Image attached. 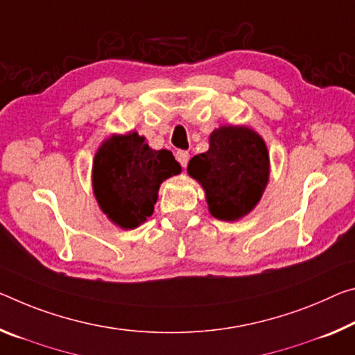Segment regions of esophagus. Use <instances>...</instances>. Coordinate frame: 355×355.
I'll use <instances>...</instances> for the list:
<instances>
[{"label": "esophagus", "instance_id": "1", "mask_svg": "<svg viewBox=\"0 0 355 355\" xmlns=\"http://www.w3.org/2000/svg\"><path fill=\"white\" fill-rule=\"evenodd\" d=\"M177 161L182 164V167H187L188 166V161H189V153L184 150H180L177 151Z\"/></svg>", "mask_w": 355, "mask_h": 355}]
</instances>
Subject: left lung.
Listing matches in <instances>:
<instances>
[{"mask_svg": "<svg viewBox=\"0 0 355 355\" xmlns=\"http://www.w3.org/2000/svg\"><path fill=\"white\" fill-rule=\"evenodd\" d=\"M189 177L205 191L208 210L221 221H237L261 200L270 177L263 139L246 126H221L210 134V148L191 157Z\"/></svg>", "mask_w": 355, "mask_h": 355, "instance_id": "left-lung-1", "label": "left lung"}]
</instances>
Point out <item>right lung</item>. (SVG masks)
Listing matches in <instances>:
<instances>
[{
  "mask_svg": "<svg viewBox=\"0 0 355 355\" xmlns=\"http://www.w3.org/2000/svg\"><path fill=\"white\" fill-rule=\"evenodd\" d=\"M182 172L168 150H153L137 132L109 137L93 162V191L112 223L136 229L153 215L161 183Z\"/></svg>",
  "mask_w": 355,
  "mask_h": 355,
  "instance_id": "1",
  "label": "right lung"
}]
</instances>
